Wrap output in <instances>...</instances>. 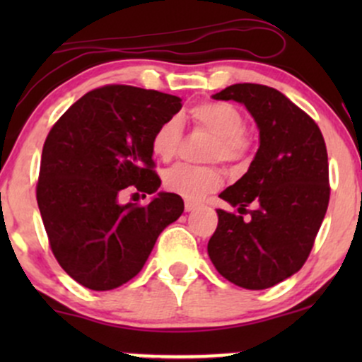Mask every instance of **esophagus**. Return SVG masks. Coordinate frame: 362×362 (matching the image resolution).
I'll use <instances>...</instances> for the list:
<instances>
[{
	"label": "esophagus",
	"mask_w": 362,
	"mask_h": 362,
	"mask_svg": "<svg viewBox=\"0 0 362 362\" xmlns=\"http://www.w3.org/2000/svg\"><path fill=\"white\" fill-rule=\"evenodd\" d=\"M195 207H197V202H192V201H185V211H187V213H190V211H194Z\"/></svg>",
	"instance_id": "obj_1"
}]
</instances>
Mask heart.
<instances>
[{
    "mask_svg": "<svg viewBox=\"0 0 362 362\" xmlns=\"http://www.w3.org/2000/svg\"><path fill=\"white\" fill-rule=\"evenodd\" d=\"M189 117L195 126L204 127L216 136L211 149L213 160L240 161L248 151V143L243 138L245 119L233 105L224 102H204L190 109ZM182 138V126L177 117L161 122L151 138L153 155L161 160L175 156ZM223 185L221 170L214 167H195L180 163L170 168L165 175V187L170 192L182 195L189 201H199L206 194L214 192Z\"/></svg>",
    "mask_w": 362,
    "mask_h": 362,
    "instance_id": "b5f03b06",
    "label": "heart"
}]
</instances>
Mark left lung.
<instances>
[{
  "mask_svg": "<svg viewBox=\"0 0 362 362\" xmlns=\"http://www.w3.org/2000/svg\"><path fill=\"white\" fill-rule=\"evenodd\" d=\"M213 98L245 105L260 144L247 173L219 194L238 214L218 209L207 253L216 271L240 288H272L303 267L325 218V141L315 120L271 86L238 83ZM250 204L251 218L243 220Z\"/></svg>",
  "mask_w": 362,
  "mask_h": 362,
  "instance_id": "8db88e82",
  "label": "left lung"
}]
</instances>
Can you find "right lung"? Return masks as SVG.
I'll list each match as a JSON object with an SVG mask.
<instances>
[{"label": "right lung", "instance_id": "1", "mask_svg": "<svg viewBox=\"0 0 362 362\" xmlns=\"http://www.w3.org/2000/svg\"><path fill=\"white\" fill-rule=\"evenodd\" d=\"M180 109L175 95L110 85L83 95L49 132L37 204L54 257L85 288L109 291L131 281L161 231L184 213L172 192H157L146 206L118 202L131 185L160 189L151 138Z\"/></svg>", "mask_w": 362, "mask_h": 362}]
</instances>
